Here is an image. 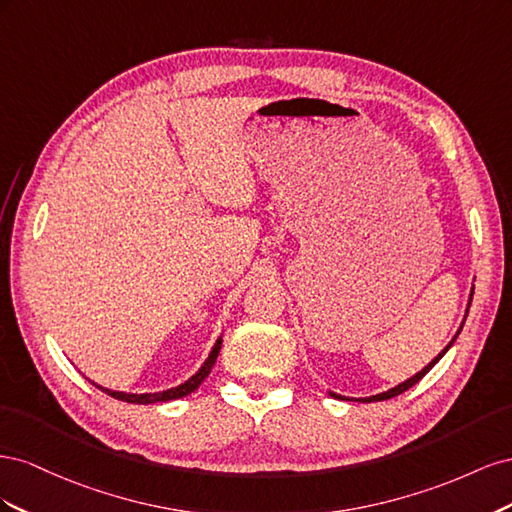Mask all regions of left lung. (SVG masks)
<instances>
[{
	"mask_svg": "<svg viewBox=\"0 0 512 512\" xmlns=\"http://www.w3.org/2000/svg\"><path fill=\"white\" fill-rule=\"evenodd\" d=\"M472 294H474V288H472V292H470V301H468V309H470V305H472ZM468 309H466V316H468ZM463 322H466V320H463ZM463 322H461V327H459V331L455 333V337L451 339V342H448L446 344V348L436 356V359H433L429 365H425L421 371H418V374H414L412 378H408L406 382H401V384H397V386H393V389H389V391H384V393H378V395H371V397H359V399H354V397H344V395H337V393H333V391H329V395L331 397H335V399H346V401H363V404H369V401H382V399H391V397H395V395H401V393H404V391H408L410 389V386H414L418 380H421L425 374H427V371L433 367V365H436L440 359H442V356L448 352V350H451V346L455 344V339H457V335L461 333V329H463Z\"/></svg>",
	"mask_w": 512,
	"mask_h": 512,
	"instance_id": "left-lung-1",
	"label": "left lung"
}]
</instances>
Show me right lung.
I'll use <instances>...</instances> for the list:
<instances>
[{
    "mask_svg": "<svg viewBox=\"0 0 512 512\" xmlns=\"http://www.w3.org/2000/svg\"><path fill=\"white\" fill-rule=\"evenodd\" d=\"M220 348H222V337H218V342L213 344V348H211V352H209V356H207V361L200 365V369L196 371V374L192 376V378H188L185 380L183 384H179V386H175V389H168V391H162V393H123V391H111V389H104V386H100V384H96V382H91V384H96L98 389H102L106 395H111V397H115V399H121V401H128V404H143V406H147V404H158V401H170V399H181V397H185V395H190V393H194L200 384H203V380L211 374V369H213V365H215V359H218V354H220Z\"/></svg>",
    "mask_w": 512,
    "mask_h": 512,
    "instance_id": "right-lung-1",
    "label": "right lung"
}]
</instances>
